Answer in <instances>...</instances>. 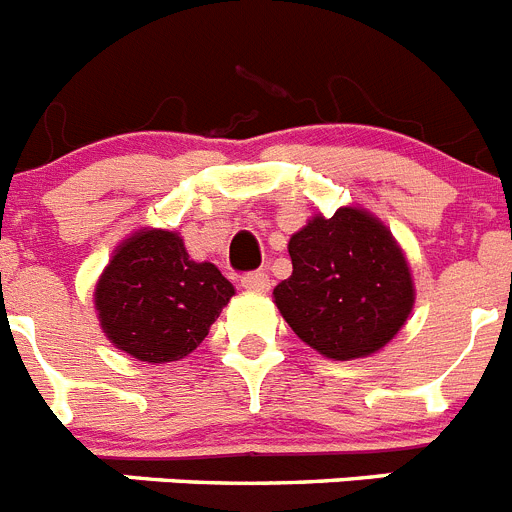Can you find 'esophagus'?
Segmentation results:
<instances>
[{
  "label": "esophagus",
  "mask_w": 512,
  "mask_h": 512,
  "mask_svg": "<svg viewBox=\"0 0 512 512\" xmlns=\"http://www.w3.org/2000/svg\"><path fill=\"white\" fill-rule=\"evenodd\" d=\"M241 287L248 289V292H269L271 279L266 271H251V274H243Z\"/></svg>",
  "instance_id": "1"
}]
</instances>
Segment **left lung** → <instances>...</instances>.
<instances>
[{
  "instance_id": "left-lung-1",
  "label": "left lung",
  "mask_w": 512,
  "mask_h": 512,
  "mask_svg": "<svg viewBox=\"0 0 512 512\" xmlns=\"http://www.w3.org/2000/svg\"><path fill=\"white\" fill-rule=\"evenodd\" d=\"M292 277L274 302L297 336L328 359L369 356L413 310V279L395 238L369 212L341 207L289 238Z\"/></svg>"
}]
</instances>
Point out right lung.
I'll list each match as a JSON object with an SVG mask.
<instances>
[{"instance_id": "right-lung-1", "label": "right lung", "mask_w": 512, "mask_h": 512, "mask_svg": "<svg viewBox=\"0 0 512 512\" xmlns=\"http://www.w3.org/2000/svg\"><path fill=\"white\" fill-rule=\"evenodd\" d=\"M233 295V284L215 264L189 259L179 235L143 230L117 248L94 302L117 348L164 364L192 354Z\"/></svg>"}]
</instances>
